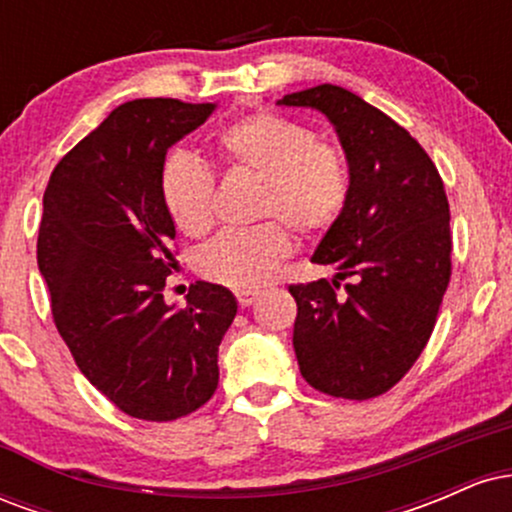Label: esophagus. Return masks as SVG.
Listing matches in <instances>:
<instances>
[{
  "label": "esophagus",
  "mask_w": 512,
  "mask_h": 512,
  "mask_svg": "<svg viewBox=\"0 0 512 512\" xmlns=\"http://www.w3.org/2000/svg\"><path fill=\"white\" fill-rule=\"evenodd\" d=\"M236 298L240 308H250L257 301V291H236Z\"/></svg>",
  "instance_id": "1"
}]
</instances>
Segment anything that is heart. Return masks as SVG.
<instances>
[{
    "label": "heart",
    "mask_w": 512,
    "mask_h": 512,
    "mask_svg": "<svg viewBox=\"0 0 512 512\" xmlns=\"http://www.w3.org/2000/svg\"><path fill=\"white\" fill-rule=\"evenodd\" d=\"M216 149L231 168L262 178L260 214L281 216L301 233H322L349 199V170L330 144L315 142L301 122L276 113H255L228 125ZM163 207L180 233L199 238L214 223V178L185 151L161 166ZM293 248L284 223L267 221L221 233L199 252V272L236 291L260 289Z\"/></svg>",
    "instance_id": "1"
}]
</instances>
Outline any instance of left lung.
<instances>
[{
  "mask_svg": "<svg viewBox=\"0 0 512 512\" xmlns=\"http://www.w3.org/2000/svg\"><path fill=\"white\" fill-rule=\"evenodd\" d=\"M276 105L325 115L349 166V199L313 252L337 274L289 286L298 368L325 395L378 397L421 356L448 289L443 180L407 129L342 86L305 88ZM346 275L352 281L337 294Z\"/></svg>",
  "mask_w": 512,
  "mask_h": 512,
  "instance_id": "left-lung-1",
  "label": "left lung"
}]
</instances>
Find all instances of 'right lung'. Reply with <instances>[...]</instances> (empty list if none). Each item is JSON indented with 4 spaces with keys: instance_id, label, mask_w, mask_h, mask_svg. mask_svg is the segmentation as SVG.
Here are the masks:
<instances>
[{
    "instance_id": "add662e5",
    "label": "right lung",
    "mask_w": 512,
    "mask_h": 512,
    "mask_svg": "<svg viewBox=\"0 0 512 512\" xmlns=\"http://www.w3.org/2000/svg\"><path fill=\"white\" fill-rule=\"evenodd\" d=\"M219 103H122L52 170L38 269L52 317L86 380L134 419L173 421L219 385V344L238 313L231 291L197 281L168 305L178 267L175 223L161 199L168 149Z\"/></svg>"
}]
</instances>
